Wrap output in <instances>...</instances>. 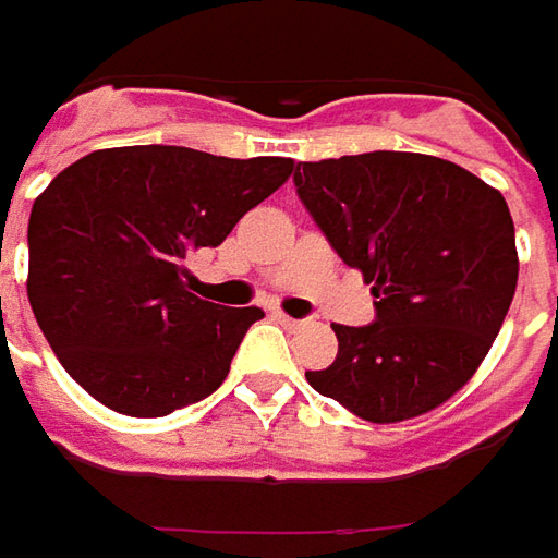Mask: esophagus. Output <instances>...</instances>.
Returning a JSON list of instances; mask_svg holds the SVG:
<instances>
[{
    "label": "esophagus",
    "mask_w": 558,
    "mask_h": 558,
    "mask_svg": "<svg viewBox=\"0 0 558 558\" xmlns=\"http://www.w3.org/2000/svg\"><path fill=\"white\" fill-rule=\"evenodd\" d=\"M275 317H278L283 327H290V330H296V327H302V320H296V317L283 315V312H275Z\"/></svg>",
    "instance_id": "1"
}]
</instances>
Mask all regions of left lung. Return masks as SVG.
Returning a JSON list of instances; mask_svg holds the SVG:
<instances>
[{
  "label": "left lung",
  "mask_w": 558,
  "mask_h": 558,
  "mask_svg": "<svg viewBox=\"0 0 558 558\" xmlns=\"http://www.w3.org/2000/svg\"><path fill=\"white\" fill-rule=\"evenodd\" d=\"M299 166V201L376 299L374 324H333L337 361L305 379L371 423L429 413L478 371L515 293L504 194L463 166L408 150Z\"/></svg>",
  "instance_id": "left-lung-1"
}]
</instances>
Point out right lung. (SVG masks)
I'll return each mask as SVG.
<instances>
[{
	"label": "right lung",
	"instance_id": "right-lung-1",
	"mask_svg": "<svg viewBox=\"0 0 558 558\" xmlns=\"http://www.w3.org/2000/svg\"><path fill=\"white\" fill-rule=\"evenodd\" d=\"M290 175V157L172 145L107 147L58 172L29 213L27 296L61 367L125 416L216 392L265 312L197 299L184 262Z\"/></svg>",
	"mask_w": 558,
	"mask_h": 558
}]
</instances>
